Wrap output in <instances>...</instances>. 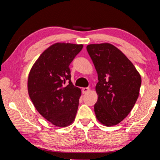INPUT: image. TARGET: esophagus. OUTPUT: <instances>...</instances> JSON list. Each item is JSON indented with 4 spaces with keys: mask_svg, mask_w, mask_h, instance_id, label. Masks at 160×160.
Listing matches in <instances>:
<instances>
[{
    "mask_svg": "<svg viewBox=\"0 0 160 160\" xmlns=\"http://www.w3.org/2000/svg\"><path fill=\"white\" fill-rule=\"evenodd\" d=\"M89 90H90V88H83L82 89V92L83 94L88 93V92H89Z\"/></svg>",
    "mask_w": 160,
    "mask_h": 160,
    "instance_id": "esophagus-1",
    "label": "esophagus"
}]
</instances>
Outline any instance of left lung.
Returning a JSON list of instances; mask_svg holds the SVG:
<instances>
[{"label": "left lung", "instance_id": "8db88e82", "mask_svg": "<svg viewBox=\"0 0 160 160\" xmlns=\"http://www.w3.org/2000/svg\"><path fill=\"white\" fill-rule=\"evenodd\" d=\"M87 50L98 75L96 118L106 126L117 125L137 101L141 76L125 54L109 43L89 44Z\"/></svg>", "mask_w": 160, "mask_h": 160}]
</instances>
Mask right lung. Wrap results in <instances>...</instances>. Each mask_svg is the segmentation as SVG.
<instances>
[{"label":"right lung","instance_id":"right-lung-1","mask_svg":"<svg viewBox=\"0 0 160 160\" xmlns=\"http://www.w3.org/2000/svg\"><path fill=\"white\" fill-rule=\"evenodd\" d=\"M82 44L56 43L35 61L28 80L29 96L35 109L53 125L67 127L73 122L81 90L70 80V63Z\"/></svg>","mask_w":160,"mask_h":160}]
</instances>
